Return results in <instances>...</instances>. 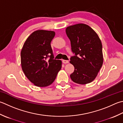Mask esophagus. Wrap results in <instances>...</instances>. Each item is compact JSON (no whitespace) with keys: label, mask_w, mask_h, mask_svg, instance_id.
<instances>
[{"label":"esophagus","mask_w":123,"mask_h":123,"mask_svg":"<svg viewBox=\"0 0 123 123\" xmlns=\"http://www.w3.org/2000/svg\"><path fill=\"white\" fill-rule=\"evenodd\" d=\"M62 62H63V63L64 64H67V63H69V61H68V60H63V61H62Z\"/></svg>","instance_id":"34e87169"}]
</instances>
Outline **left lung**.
<instances>
[{
  "label": "left lung",
  "instance_id": "8db88e82",
  "mask_svg": "<svg viewBox=\"0 0 123 123\" xmlns=\"http://www.w3.org/2000/svg\"><path fill=\"white\" fill-rule=\"evenodd\" d=\"M66 32L75 54L70 61L74 68L70 76L71 80L81 85L92 82L103 64L101 41L95 31L85 24L68 26Z\"/></svg>",
  "mask_w": 123,
  "mask_h": 123
}]
</instances>
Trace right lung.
<instances>
[{
  "label": "right lung",
  "instance_id": "right-lung-1",
  "mask_svg": "<svg viewBox=\"0 0 123 123\" xmlns=\"http://www.w3.org/2000/svg\"><path fill=\"white\" fill-rule=\"evenodd\" d=\"M55 32L38 30L29 36L21 52V64L25 76L38 87L52 84L61 70L62 61L54 59L50 42Z\"/></svg>",
  "mask_w": 123,
  "mask_h": 123
}]
</instances>
